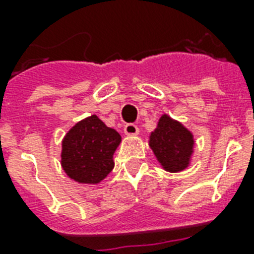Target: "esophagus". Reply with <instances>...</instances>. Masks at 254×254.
I'll return each mask as SVG.
<instances>
[{
  "instance_id": "esophagus-1",
  "label": "esophagus",
  "mask_w": 254,
  "mask_h": 254,
  "mask_svg": "<svg viewBox=\"0 0 254 254\" xmlns=\"http://www.w3.org/2000/svg\"><path fill=\"white\" fill-rule=\"evenodd\" d=\"M124 131H125V134L127 135H135L138 134V127H135L134 124H127L125 127H124Z\"/></svg>"
}]
</instances>
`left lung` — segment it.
<instances>
[{"instance_id": "8db88e82", "label": "left lung", "mask_w": 254, "mask_h": 254, "mask_svg": "<svg viewBox=\"0 0 254 254\" xmlns=\"http://www.w3.org/2000/svg\"><path fill=\"white\" fill-rule=\"evenodd\" d=\"M193 139L183 125L169 116H162L158 127L150 135V147L167 171H181L189 165Z\"/></svg>"}]
</instances>
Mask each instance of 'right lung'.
<instances>
[{"instance_id":"obj_1","label":"right lung","mask_w":254,"mask_h":254,"mask_svg":"<svg viewBox=\"0 0 254 254\" xmlns=\"http://www.w3.org/2000/svg\"><path fill=\"white\" fill-rule=\"evenodd\" d=\"M121 137L97 116L76 124L63 141L62 166L79 183H99L111 173Z\"/></svg>"}]
</instances>
